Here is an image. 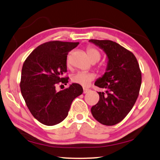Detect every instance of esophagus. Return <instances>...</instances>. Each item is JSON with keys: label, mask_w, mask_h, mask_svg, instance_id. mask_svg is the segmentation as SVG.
<instances>
[{"label": "esophagus", "mask_w": 160, "mask_h": 160, "mask_svg": "<svg viewBox=\"0 0 160 160\" xmlns=\"http://www.w3.org/2000/svg\"><path fill=\"white\" fill-rule=\"evenodd\" d=\"M90 90L89 88H83V93L85 94L87 92H88L89 91H90Z\"/></svg>", "instance_id": "1"}]
</instances>
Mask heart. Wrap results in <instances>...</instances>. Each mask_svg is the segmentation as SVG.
<instances>
[{"instance_id": "b5f03b06", "label": "heart", "mask_w": 160, "mask_h": 160, "mask_svg": "<svg viewBox=\"0 0 160 160\" xmlns=\"http://www.w3.org/2000/svg\"><path fill=\"white\" fill-rule=\"evenodd\" d=\"M87 53H88L89 58L92 63H96V62L99 61L100 58H101V53L96 48L91 47V46L87 47ZM70 58L68 57L67 59V65L70 66ZM94 78H95V75L93 72H78L72 77V82L78 84L81 86L88 87L91 82H92L94 80Z\"/></svg>"}]
</instances>
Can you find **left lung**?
Returning a JSON list of instances; mask_svg holds the SVG:
<instances>
[{
	"label": "left lung",
	"mask_w": 160,
	"mask_h": 160,
	"mask_svg": "<svg viewBox=\"0 0 160 160\" xmlns=\"http://www.w3.org/2000/svg\"><path fill=\"white\" fill-rule=\"evenodd\" d=\"M107 53V72L94 85L105 88L98 92L99 100L91 108L92 114L100 123L113 126L121 122L134 106L139 95L142 75L134 54L111 40L90 39Z\"/></svg>",
	"instance_id": "obj_1"
}]
</instances>
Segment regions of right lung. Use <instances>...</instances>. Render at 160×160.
Here are the masks:
<instances>
[{"label":"right lung","mask_w":160,"mask_h":160,"mask_svg":"<svg viewBox=\"0 0 160 160\" xmlns=\"http://www.w3.org/2000/svg\"><path fill=\"white\" fill-rule=\"evenodd\" d=\"M79 42L51 41L37 47L22 66L20 90L32 116L44 125L54 126L67 117L72 101L83 92L73 83L57 92L56 85H67V56Z\"/></svg>","instance_id":"1"}]
</instances>
